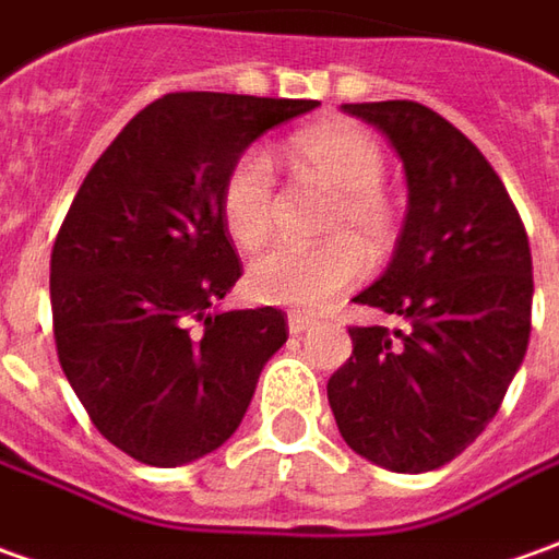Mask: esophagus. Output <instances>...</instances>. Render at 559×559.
<instances>
[{
    "label": "esophagus",
    "mask_w": 559,
    "mask_h": 559,
    "mask_svg": "<svg viewBox=\"0 0 559 559\" xmlns=\"http://www.w3.org/2000/svg\"><path fill=\"white\" fill-rule=\"evenodd\" d=\"M287 328H290L294 336H299V333H306V330L314 328V318H309V314H299V311H290V314H287Z\"/></svg>",
    "instance_id": "esophagus-1"
}]
</instances>
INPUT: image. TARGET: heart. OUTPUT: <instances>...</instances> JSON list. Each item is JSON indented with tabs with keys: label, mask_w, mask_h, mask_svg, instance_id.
Returning a JSON list of instances; mask_svg holds the SVG:
<instances>
[{
	"label": "heart",
	"mask_w": 559,
	"mask_h": 559,
	"mask_svg": "<svg viewBox=\"0 0 559 559\" xmlns=\"http://www.w3.org/2000/svg\"><path fill=\"white\" fill-rule=\"evenodd\" d=\"M287 155L296 170L336 189L324 216L321 245H275L248 269L250 294L263 302L314 311L348 290L370 263L389 260L401 235L394 201L382 192L385 155L358 124L324 121L290 136ZM219 214L241 248H260L275 229L278 189L263 150L235 158L223 180Z\"/></svg>",
	"instance_id": "b5f03b06"
}]
</instances>
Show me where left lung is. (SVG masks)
Here are the masks:
<instances>
[{
  "label": "left lung",
  "instance_id": "1",
  "mask_svg": "<svg viewBox=\"0 0 559 559\" xmlns=\"http://www.w3.org/2000/svg\"><path fill=\"white\" fill-rule=\"evenodd\" d=\"M407 170L409 207L385 275L355 296L401 328H348L352 358L328 382L340 435L401 474L453 462L489 425L523 364L533 257L484 152L416 100L345 104Z\"/></svg>",
  "mask_w": 559,
  "mask_h": 559
}]
</instances>
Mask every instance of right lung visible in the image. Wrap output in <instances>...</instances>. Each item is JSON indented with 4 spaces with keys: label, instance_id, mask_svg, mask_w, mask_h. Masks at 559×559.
<instances>
[{
    "label": "right lung",
    "instance_id": "1",
    "mask_svg": "<svg viewBox=\"0 0 559 559\" xmlns=\"http://www.w3.org/2000/svg\"><path fill=\"white\" fill-rule=\"evenodd\" d=\"M318 100L177 91L121 128L51 250L60 367L94 428L143 465L214 453L287 343L281 309L216 311L241 278L219 214L235 158Z\"/></svg>",
    "mask_w": 559,
    "mask_h": 559
}]
</instances>
